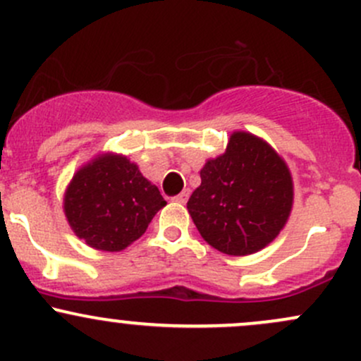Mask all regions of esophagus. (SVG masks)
I'll return each instance as SVG.
<instances>
[{"label": "esophagus", "mask_w": 361, "mask_h": 361, "mask_svg": "<svg viewBox=\"0 0 361 361\" xmlns=\"http://www.w3.org/2000/svg\"><path fill=\"white\" fill-rule=\"evenodd\" d=\"M188 197H189V189H184V191L180 192V195H177L176 197H173V200L177 201V203H180V204H184L185 201H188Z\"/></svg>", "instance_id": "obj_1"}]
</instances>
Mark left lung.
I'll return each instance as SVG.
<instances>
[{
  "label": "left lung",
  "mask_w": 361,
  "mask_h": 361,
  "mask_svg": "<svg viewBox=\"0 0 361 361\" xmlns=\"http://www.w3.org/2000/svg\"><path fill=\"white\" fill-rule=\"evenodd\" d=\"M188 210L201 238L228 257L269 246L288 224L294 185L284 158L244 130L231 134L226 153L210 158Z\"/></svg>",
  "instance_id": "obj_1"
}]
</instances>
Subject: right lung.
<instances>
[{
  "label": "right lung",
  "mask_w": 361,
  "mask_h": 361,
  "mask_svg": "<svg viewBox=\"0 0 361 361\" xmlns=\"http://www.w3.org/2000/svg\"><path fill=\"white\" fill-rule=\"evenodd\" d=\"M166 204L139 166L118 153H99L68 182L63 212L79 239L98 251H122L141 238Z\"/></svg>",
  "instance_id": "obj_1"
}]
</instances>
